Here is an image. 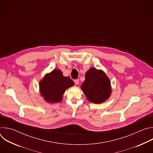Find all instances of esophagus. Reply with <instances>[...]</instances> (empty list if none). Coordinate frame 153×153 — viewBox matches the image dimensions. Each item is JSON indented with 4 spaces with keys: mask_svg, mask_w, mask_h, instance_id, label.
<instances>
[{
    "mask_svg": "<svg viewBox=\"0 0 153 153\" xmlns=\"http://www.w3.org/2000/svg\"><path fill=\"white\" fill-rule=\"evenodd\" d=\"M74 82L76 85H79V79H76V80H74Z\"/></svg>",
    "mask_w": 153,
    "mask_h": 153,
    "instance_id": "esophagus-1",
    "label": "esophagus"
}]
</instances>
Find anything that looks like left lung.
Segmentation results:
<instances>
[{"label":"left lung","instance_id":"left-lung-1","mask_svg":"<svg viewBox=\"0 0 153 153\" xmlns=\"http://www.w3.org/2000/svg\"><path fill=\"white\" fill-rule=\"evenodd\" d=\"M80 88L87 99L97 104L108 100L112 92L110 79L103 71L93 67L86 71Z\"/></svg>","mask_w":153,"mask_h":153}]
</instances>
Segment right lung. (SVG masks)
<instances>
[{"label": "right lung", "instance_id": "obj_1", "mask_svg": "<svg viewBox=\"0 0 153 153\" xmlns=\"http://www.w3.org/2000/svg\"><path fill=\"white\" fill-rule=\"evenodd\" d=\"M74 85V82L69 77H65L60 70L54 69L39 82V91L47 102L54 103L61 102L65 91Z\"/></svg>", "mask_w": 153, "mask_h": 153}]
</instances>
